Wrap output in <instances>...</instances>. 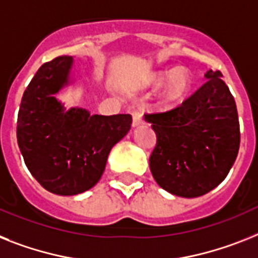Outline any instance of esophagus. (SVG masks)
<instances>
[{"label":"esophagus","mask_w":258,"mask_h":258,"mask_svg":"<svg viewBox=\"0 0 258 258\" xmlns=\"http://www.w3.org/2000/svg\"><path fill=\"white\" fill-rule=\"evenodd\" d=\"M132 117H133V126H138V125H141L144 122V116L140 110L134 109L132 112Z\"/></svg>","instance_id":"34e87169"}]
</instances>
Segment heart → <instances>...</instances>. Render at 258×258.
<instances>
[{
	"mask_svg": "<svg viewBox=\"0 0 258 258\" xmlns=\"http://www.w3.org/2000/svg\"><path fill=\"white\" fill-rule=\"evenodd\" d=\"M169 77L170 79L165 88V99L170 103H175L182 100L190 88V78L184 70H178L175 72L166 71L157 74L153 78V83L155 86H161Z\"/></svg>",
	"mask_w": 258,
	"mask_h": 258,
	"instance_id": "heart-1",
	"label": "heart"
}]
</instances>
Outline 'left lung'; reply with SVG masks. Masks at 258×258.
Returning a JSON list of instances; mask_svg holds the SVG:
<instances>
[{"label":"left lung","mask_w":258,"mask_h":258,"mask_svg":"<svg viewBox=\"0 0 258 258\" xmlns=\"http://www.w3.org/2000/svg\"><path fill=\"white\" fill-rule=\"evenodd\" d=\"M221 76L219 70H210L207 82L180 105L145 114L157 136L150 171L176 197L197 198L214 190L239 153V114Z\"/></svg>","instance_id":"8db88e82"}]
</instances>
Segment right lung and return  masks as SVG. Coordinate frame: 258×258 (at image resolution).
Returning a JSON list of instances; mask_svg holds the SVG:
<instances>
[{
  "label": "right lung",
  "mask_w": 258,
  "mask_h": 258,
  "mask_svg": "<svg viewBox=\"0 0 258 258\" xmlns=\"http://www.w3.org/2000/svg\"><path fill=\"white\" fill-rule=\"evenodd\" d=\"M72 56L40 66L25 89L17 120V141L31 175L46 190L76 195L99 182L110 149L131 129V114L91 116L64 110L54 97L68 83Z\"/></svg>",
  "instance_id": "1"
}]
</instances>
